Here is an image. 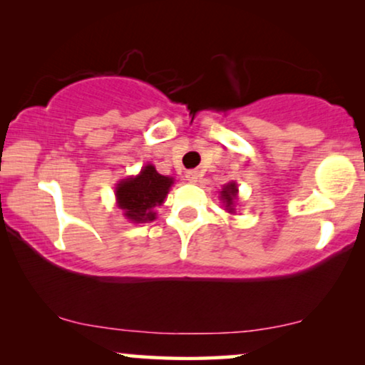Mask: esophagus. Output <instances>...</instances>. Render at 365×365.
<instances>
[{
  "label": "esophagus",
  "mask_w": 365,
  "mask_h": 365,
  "mask_svg": "<svg viewBox=\"0 0 365 365\" xmlns=\"http://www.w3.org/2000/svg\"><path fill=\"white\" fill-rule=\"evenodd\" d=\"M197 178H199L197 171H187L186 173V179L189 182H197Z\"/></svg>",
  "instance_id": "obj_1"
}]
</instances>
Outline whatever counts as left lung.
Segmentation results:
<instances>
[{"instance_id": "1", "label": "left lung", "mask_w": 365, "mask_h": 365, "mask_svg": "<svg viewBox=\"0 0 365 365\" xmlns=\"http://www.w3.org/2000/svg\"><path fill=\"white\" fill-rule=\"evenodd\" d=\"M221 201L224 202V206H226L227 212H234L236 209V201H237V184L236 182H227L226 186L222 187L221 191Z\"/></svg>"}]
</instances>
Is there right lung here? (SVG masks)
Wrapping results in <instances>:
<instances>
[{
    "label": "right lung",
    "mask_w": 365,
    "mask_h": 365,
    "mask_svg": "<svg viewBox=\"0 0 365 365\" xmlns=\"http://www.w3.org/2000/svg\"><path fill=\"white\" fill-rule=\"evenodd\" d=\"M173 184V178L163 176L153 164H148L138 176L126 178L118 182V206L123 209L124 217H128L131 222L154 221L156 219L154 207L164 202Z\"/></svg>",
    "instance_id": "right-lung-1"
}]
</instances>
